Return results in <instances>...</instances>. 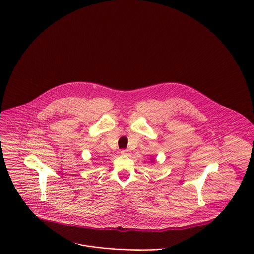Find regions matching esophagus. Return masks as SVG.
I'll return each instance as SVG.
<instances>
[{
  "label": "esophagus",
  "mask_w": 254,
  "mask_h": 254,
  "mask_svg": "<svg viewBox=\"0 0 254 254\" xmlns=\"http://www.w3.org/2000/svg\"><path fill=\"white\" fill-rule=\"evenodd\" d=\"M120 153L123 155H130V150L129 149H122L120 150Z\"/></svg>",
  "instance_id": "34e87169"
}]
</instances>
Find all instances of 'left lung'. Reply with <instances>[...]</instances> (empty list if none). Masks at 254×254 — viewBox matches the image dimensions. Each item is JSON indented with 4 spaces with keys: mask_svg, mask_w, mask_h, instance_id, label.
<instances>
[{
    "mask_svg": "<svg viewBox=\"0 0 254 254\" xmlns=\"http://www.w3.org/2000/svg\"><path fill=\"white\" fill-rule=\"evenodd\" d=\"M150 161H151V162H155V158H151Z\"/></svg>",
    "mask_w": 254,
    "mask_h": 254,
    "instance_id": "1",
    "label": "left lung"
}]
</instances>
